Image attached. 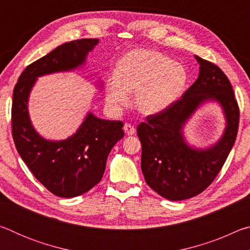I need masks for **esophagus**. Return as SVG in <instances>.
I'll list each match as a JSON object with an SVG mask.
<instances>
[{
	"label": "esophagus",
	"mask_w": 250,
	"mask_h": 250,
	"mask_svg": "<svg viewBox=\"0 0 250 250\" xmlns=\"http://www.w3.org/2000/svg\"><path fill=\"white\" fill-rule=\"evenodd\" d=\"M124 130H125V132L128 134V135H133L135 133V128H134L133 125H131L130 124H125Z\"/></svg>",
	"instance_id": "esophagus-1"
}]
</instances>
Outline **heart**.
Instances as JSON below:
<instances>
[{
    "label": "heart",
    "mask_w": 250,
    "mask_h": 250,
    "mask_svg": "<svg viewBox=\"0 0 250 250\" xmlns=\"http://www.w3.org/2000/svg\"><path fill=\"white\" fill-rule=\"evenodd\" d=\"M188 71L167 55L152 49H134L117 62L115 76L105 80L104 99L112 111L134 104L142 115L154 116L166 111L184 95Z\"/></svg>",
    "instance_id": "heart-1"
}]
</instances>
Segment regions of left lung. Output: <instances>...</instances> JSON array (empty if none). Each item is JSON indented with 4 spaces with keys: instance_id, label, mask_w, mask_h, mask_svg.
Returning <instances> with one entry per match:
<instances>
[{
    "instance_id": "left-lung-1",
    "label": "left lung",
    "mask_w": 250,
    "mask_h": 250,
    "mask_svg": "<svg viewBox=\"0 0 250 250\" xmlns=\"http://www.w3.org/2000/svg\"><path fill=\"white\" fill-rule=\"evenodd\" d=\"M195 58L200 64L196 82L174 104L158 115L147 116L137 129L146 184L170 201L188 200L208 188L222 170L238 131L239 108L230 82L213 62ZM208 101L221 105L227 126L215 145L197 149L185 141L183 128L192 113Z\"/></svg>"
}]
</instances>
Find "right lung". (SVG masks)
Segmentation results:
<instances>
[{"instance_id": "right-lung-1", "label": "right lung", "mask_w": 250, "mask_h": 250, "mask_svg": "<svg viewBox=\"0 0 250 250\" xmlns=\"http://www.w3.org/2000/svg\"><path fill=\"white\" fill-rule=\"evenodd\" d=\"M98 43L97 39H83L58 46L25 68L13 91L12 134L16 150L34 176L59 197L82 195L99 183L110 151L125 137L124 124L88 112L69 138L46 140L29 119L28 97L37 78L79 68Z\"/></svg>"}]
</instances>
